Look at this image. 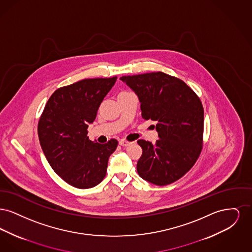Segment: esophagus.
<instances>
[{"instance_id": "34e87169", "label": "esophagus", "mask_w": 252, "mask_h": 252, "mask_svg": "<svg viewBox=\"0 0 252 252\" xmlns=\"http://www.w3.org/2000/svg\"><path fill=\"white\" fill-rule=\"evenodd\" d=\"M131 144V142H127L126 140H120V142H119V144L122 145V146H128V145H130Z\"/></svg>"}]
</instances>
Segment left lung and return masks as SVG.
Here are the masks:
<instances>
[{
    "label": "left lung",
    "instance_id": "8db88e82",
    "mask_svg": "<svg viewBox=\"0 0 252 252\" xmlns=\"http://www.w3.org/2000/svg\"><path fill=\"white\" fill-rule=\"evenodd\" d=\"M138 96L142 116L157 122L158 140H144L137 162L139 176L164 186L184 176L194 164L202 148L204 110L192 89L177 77L161 72L122 76Z\"/></svg>",
    "mask_w": 252,
    "mask_h": 252
}]
</instances>
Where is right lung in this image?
Segmentation results:
<instances>
[{
    "label": "right lung",
    "instance_id": "obj_1",
    "mask_svg": "<svg viewBox=\"0 0 252 252\" xmlns=\"http://www.w3.org/2000/svg\"><path fill=\"white\" fill-rule=\"evenodd\" d=\"M117 77L83 79L58 89L37 125L41 149L60 178L78 189L98 185L106 176L108 158L118 142L101 144L89 140L88 127Z\"/></svg>",
    "mask_w": 252,
    "mask_h": 252
}]
</instances>
